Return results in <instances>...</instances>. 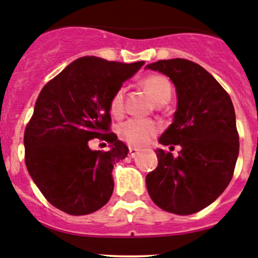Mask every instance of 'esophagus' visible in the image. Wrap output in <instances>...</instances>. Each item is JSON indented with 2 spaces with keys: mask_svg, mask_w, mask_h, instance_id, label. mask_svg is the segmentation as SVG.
<instances>
[{
  "mask_svg": "<svg viewBox=\"0 0 258 258\" xmlns=\"http://www.w3.org/2000/svg\"><path fill=\"white\" fill-rule=\"evenodd\" d=\"M137 153H138V150H136V148H129V156L131 157H136Z\"/></svg>",
  "mask_w": 258,
  "mask_h": 258,
  "instance_id": "34e87169",
  "label": "esophagus"
}]
</instances>
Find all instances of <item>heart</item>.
<instances>
[{
    "label": "heart",
    "mask_w": 258,
    "mask_h": 258,
    "mask_svg": "<svg viewBox=\"0 0 258 258\" xmlns=\"http://www.w3.org/2000/svg\"><path fill=\"white\" fill-rule=\"evenodd\" d=\"M142 88L150 93L153 101L165 103L170 100L172 93L171 83L166 77L160 74H151L141 80ZM125 108V92L122 88L117 89L110 100V112L113 116H121ZM160 126L152 120L129 119L119 126L120 138L133 147H143L158 133Z\"/></svg>",
    "instance_id": "heart-1"
}]
</instances>
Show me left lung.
Here are the masks:
<instances>
[{
    "label": "left lung",
    "mask_w": 258,
    "mask_h": 258,
    "mask_svg": "<svg viewBox=\"0 0 258 258\" xmlns=\"http://www.w3.org/2000/svg\"><path fill=\"white\" fill-rule=\"evenodd\" d=\"M167 75L178 94L174 121L160 137L180 146L179 156L157 150L158 165L146 176L151 200L164 211L190 215L211 205L233 178L239 134L228 92L207 70L185 58L147 65Z\"/></svg>",
    "instance_id": "left-lung-1"
}]
</instances>
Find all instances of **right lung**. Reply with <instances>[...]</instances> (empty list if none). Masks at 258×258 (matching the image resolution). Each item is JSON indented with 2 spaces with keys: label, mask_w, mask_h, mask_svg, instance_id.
Returning <instances> with one entry per match:
<instances>
[{
  "label": "right lung",
  "mask_w": 258,
  "mask_h": 258,
  "mask_svg": "<svg viewBox=\"0 0 258 258\" xmlns=\"http://www.w3.org/2000/svg\"><path fill=\"white\" fill-rule=\"evenodd\" d=\"M143 63L86 56L42 88L24 132L25 165L56 209L80 216L108 202L113 165L129 151L110 131V100ZM93 139L110 143V150L92 151Z\"/></svg>",
  "instance_id": "right-lung-1"
}]
</instances>
